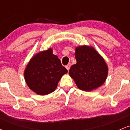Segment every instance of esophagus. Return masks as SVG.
Masks as SVG:
<instances>
[{"instance_id":"obj_1","label":"esophagus","mask_w":130,"mask_h":130,"mask_svg":"<svg viewBox=\"0 0 130 130\" xmlns=\"http://www.w3.org/2000/svg\"><path fill=\"white\" fill-rule=\"evenodd\" d=\"M70 67H71V63H68V65H67L66 67V68L67 69V70H68V71H69V70H70Z\"/></svg>"}]
</instances>
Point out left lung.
<instances>
[{"label": "left lung", "mask_w": 130, "mask_h": 130, "mask_svg": "<svg viewBox=\"0 0 130 130\" xmlns=\"http://www.w3.org/2000/svg\"><path fill=\"white\" fill-rule=\"evenodd\" d=\"M77 63L70 68L69 74L77 87L82 90L90 92L102 86L108 73L107 64L100 54L92 46L76 47Z\"/></svg>", "instance_id": "obj_1"}]
</instances>
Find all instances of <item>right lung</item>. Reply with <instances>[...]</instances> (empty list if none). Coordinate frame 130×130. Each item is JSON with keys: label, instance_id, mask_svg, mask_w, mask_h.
Segmentation results:
<instances>
[{"label": "right lung", "instance_id": "1", "mask_svg": "<svg viewBox=\"0 0 130 130\" xmlns=\"http://www.w3.org/2000/svg\"><path fill=\"white\" fill-rule=\"evenodd\" d=\"M67 72L60 59L50 48L32 57L24 71V78L32 91L46 95L56 90L61 77Z\"/></svg>", "mask_w": 130, "mask_h": 130}]
</instances>
